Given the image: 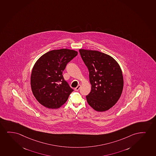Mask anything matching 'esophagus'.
Masks as SVG:
<instances>
[{
	"label": "esophagus",
	"mask_w": 156,
	"mask_h": 156,
	"mask_svg": "<svg viewBox=\"0 0 156 156\" xmlns=\"http://www.w3.org/2000/svg\"><path fill=\"white\" fill-rule=\"evenodd\" d=\"M80 87H81V85H78V86H77L76 88H75V91H78V90H79V89L80 88Z\"/></svg>",
	"instance_id": "obj_1"
}]
</instances>
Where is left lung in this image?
<instances>
[{
	"label": "left lung",
	"instance_id": "8db88e82",
	"mask_svg": "<svg viewBox=\"0 0 156 156\" xmlns=\"http://www.w3.org/2000/svg\"><path fill=\"white\" fill-rule=\"evenodd\" d=\"M89 71L91 91L88 103L95 111L104 112L115 104L123 88V77L119 63L109 55L98 51L79 49Z\"/></svg>",
	"mask_w": 156,
	"mask_h": 156
}]
</instances>
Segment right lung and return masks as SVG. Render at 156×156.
Returning a JSON list of instances; mask_svg holds the SVG:
<instances>
[{
  "label": "right lung",
  "instance_id": "right-lung-1",
  "mask_svg": "<svg viewBox=\"0 0 156 156\" xmlns=\"http://www.w3.org/2000/svg\"><path fill=\"white\" fill-rule=\"evenodd\" d=\"M77 55V51L73 50H55L37 60L32 71L30 86L33 95L41 105L55 109L67 101L73 90L64 79L62 72Z\"/></svg>",
  "mask_w": 156,
  "mask_h": 156
}]
</instances>
